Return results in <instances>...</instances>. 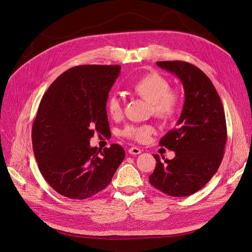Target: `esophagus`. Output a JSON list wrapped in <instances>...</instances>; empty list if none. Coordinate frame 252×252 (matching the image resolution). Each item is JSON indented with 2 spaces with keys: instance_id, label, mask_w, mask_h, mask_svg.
Here are the masks:
<instances>
[{
  "instance_id": "obj_1",
  "label": "esophagus",
  "mask_w": 252,
  "mask_h": 252,
  "mask_svg": "<svg viewBox=\"0 0 252 252\" xmlns=\"http://www.w3.org/2000/svg\"><path fill=\"white\" fill-rule=\"evenodd\" d=\"M128 153L131 154V155H139V154L141 153V150H140L139 148L132 147V148H130V149L128 150Z\"/></svg>"
}]
</instances>
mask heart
<instances>
[{"instance_id":"obj_1","label":"heart","mask_w":252,"mask_h":252,"mask_svg":"<svg viewBox=\"0 0 252 252\" xmlns=\"http://www.w3.org/2000/svg\"><path fill=\"white\" fill-rule=\"evenodd\" d=\"M132 91L137 96L151 102L154 115L166 122L175 120L181 109L182 99L179 94L170 89V83L157 71H151L139 78L133 85ZM106 111L109 115L118 119L123 112V104L117 94H112L106 99ZM155 132L152 125H128L123 136L137 142H143Z\"/></svg>"}]
</instances>
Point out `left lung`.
<instances>
[{
  "label": "left lung",
  "instance_id": "1",
  "mask_svg": "<svg viewBox=\"0 0 252 252\" xmlns=\"http://www.w3.org/2000/svg\"><path fill=\"white\" fill-rule=\"evenodd\" d=\"M157 64L181 79L186 97L177 126L159 142L174 151L175 157L161 162L154 155L157 164L150 183L169 196L187 197L204 187L222 161L226 142L223 106L210 79L196 65L181 61Z\"/></svg>",
  "mask_w": 252,
  "mask_h": 252
}]
</instances>
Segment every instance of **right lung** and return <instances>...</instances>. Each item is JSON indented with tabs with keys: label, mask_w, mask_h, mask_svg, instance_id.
Returning a JSON list of instances; mask_svg holds the SVG:
<instances>
[{
	"label": "right lung",
	"mask_w": 252,
	"mask_h": 252,
	"mask_svg": "<svg viewBox=\"0 0 252 252\" xmlns=\"http://www.w3.org/2000/svg\"><path fill=\"white\" fill-rule=\"evenodd\" d=\"M120 65L86 64L65 70L40 102L32 124L35 160L45 181L58 194L84 200L99 193L125 158L113 143L90 147L94 132H110L105 103Z\"/></svg>",
	"instance_id": "1"
}]
</instances>
